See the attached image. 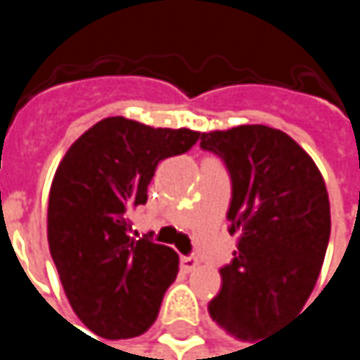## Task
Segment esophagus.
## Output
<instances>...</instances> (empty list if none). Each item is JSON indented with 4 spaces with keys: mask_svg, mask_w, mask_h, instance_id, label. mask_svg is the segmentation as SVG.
<instances>
[{
    "mask_svg": "<svg viewBox=\"0 0 360 360\" xmlns=\"http://www.w3.org/2000/svg\"><path fill=\"white\" fill-rule=\"evenodd\" d=\"M179 264L185 273H191V271L198 269V258H195V256H181Z\"/></svg>",
    "mask_w": 360,
    "mask_h": 360,
    "instance_id": "34e87169",
    "label": "esophagus"
}]
</instances>
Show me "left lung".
<instances>
[{"label": "left lung", "instance_id": "obj_1", "mask_svg": "<svg viewBox=\"0 0 360 360\" xmlns=\"http://www.w3.org/2000/svg\"><path fill=\"white\" fill-rule=\"evenodd\" d=\"M200 139V148L227 167V221L238 236L208 313L231 335L258 340L302 311L317 283L331 231L325 181L279 129L242 124Z\"/></svg>", "mask_w": 360, "mask_h": 360}]
</instances>
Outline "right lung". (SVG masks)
Wrapping results in <instances>:
<instances>
[{"label": "right lung", "mask_w": 360, "mask_h": 360, "mask_svg": "<svg viewBox=\"0 0 360 360\" xmlns=\"http://www.w3.org/2000/svg\"><path fill=\"white\" fill-rule=\"evenodd\" d=\"M198 137L110 116L70 146L53 175L49 252L72 311L100 338H135L158 317L179 256L148 238L133 240L129 217L148 202L158 162L185 154Z\"/></svg>", "instance_id": "obj_1"}]
</instances>
